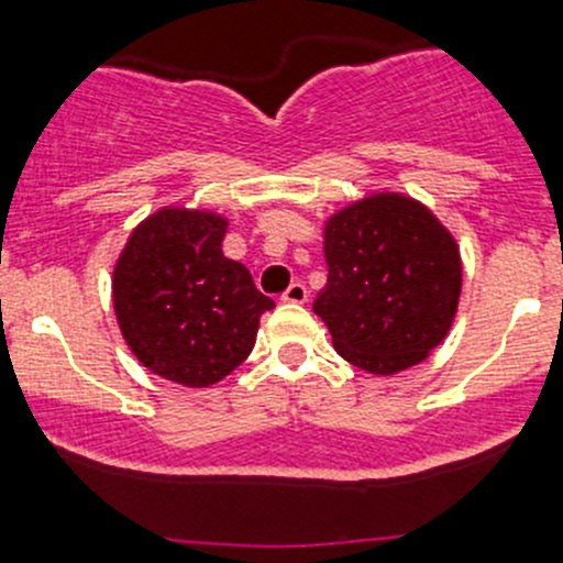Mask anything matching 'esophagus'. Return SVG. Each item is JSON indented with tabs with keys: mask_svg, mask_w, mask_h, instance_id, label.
<instances>
[{
	"mask_svg": "<svg viewBox=\"0 0 563 563\" xmlns=\"http://www.w3.org/2000/svg\"><path fill=\"white\" fill-rule=\"evenodd\" d=\"M283 302H291V305L308 302V288H305V283H291V286L283 291Z\"/></svg>",
	"mask_w": 563,
	"mask_h": 563,
	"instance_id": "obj_1",
	"label": "esophagus"
}]
</instances>
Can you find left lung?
I'll return each mask as SVG.
<instances>
[{
	"mask_svg": "<svg viewBox=\"0 0 563 563\" xmlns=\"http://www.w3.org/2000/svg\"><path fill=\"white\" fill-rule=\"evenodd\" d=\"M327 288L313 302L338 354L376 376L422 362L446 338L460 299V250L430 209L371 196L323 229Z\"/></svg>",
	"mask_w": 563,
	"mask_h": 563,
	"instance_id": "left-lung-1",
	"label": "left lung"
}]
</instances>
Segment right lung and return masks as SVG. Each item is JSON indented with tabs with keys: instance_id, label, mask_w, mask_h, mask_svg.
Masks as SVG:
<instances>
[{
	"instance_id": "obj_1",
	"label": "right lung",
	"mask_w": 563,
	"mask_h": 563,
	"mask_svg": "<svg viewBox=\"0 0 563 563\" xmlns=\"http://www.w3.org/2000/svg\"><path fill=\"white\" fill-rule=\"evenodd\" d=\"M225 220L161 209L130 236L113 269V310L133 354L157 376L209 387L247 360L275 308L245 264L223 255Z\"/></svg>"
}]
</instances>
